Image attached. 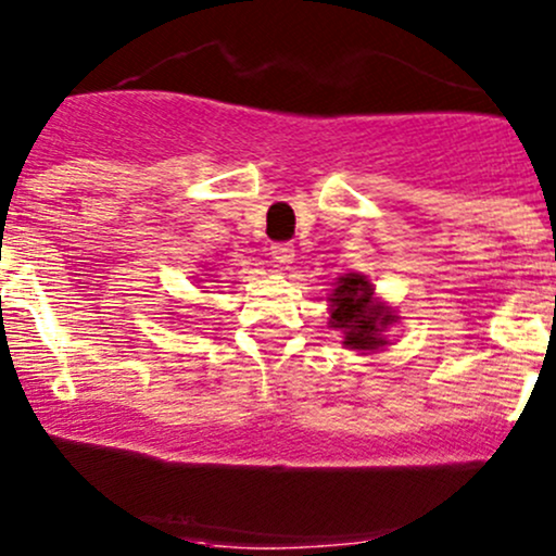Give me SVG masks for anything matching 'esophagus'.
Listing matches in <instances>:
<instances>
[{"label": "esophagus", "mask_w": 556, "mask_h": 556, "mask_svg": "<svg viewBox=\"0 0 556 556\" xmlns=\"http://www.w3.org/2000/svg\"><path fill=\"white\" fill-rule=\"evenodd\" d=\"M271 258L282 266L292 264V261H295V248H292V242H274Z\"/></svg>", "instance_id": "34e87169"}]
</instances>
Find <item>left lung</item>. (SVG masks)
<instances>
[{"instance_id": "obj_1", "label": "left lung", "mask_w": 556, "mask_h": 556, "mask_svg": "<svg viewBox=\"0 0 556 556\" xmlns=\"http://www.w3.org/2000/svg\"><path fill=\"white\" fill-rule=\"evenodd\" d=\"M374 287L358 274H348L331 292V327L344 329V344L353 350H376L381 344V329L394 321L392 311L371 303Z\"/></svg>"}]
</instances>
